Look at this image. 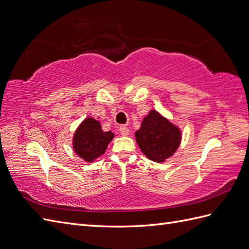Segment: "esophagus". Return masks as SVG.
Returning a JSON list of instances; mask_svg holds the SVG:
<instances>
[{
  "instance_id": "esophagus-1",
  "label": "esophagus",
  "mask_w": 249,
  "mask_h": 249,
  "mask_svg": "<svg viewBox=\"0 0 249 249\" xmlns=\"http://www.w3.org/2000/svg\"><path fill=\"white\" fill-rule=\"evenodd\" d=\"M120 132H121V135H122V136H127L129 134L128 127H126L125 125H122L120 127Z\"/></svg>"
}]
</instances>
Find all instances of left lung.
I'll list each match as a JSON object with an SVG mask.
<instances>
[{"label": "left lung", "mask_w": 249, "mask_h": 249, "mask_svg": "<svg viewBox=\"0 0 249 249\" xmlns=\"http://www.w3.org/2000/svg\"><path fill=\"white\" fill-rule=\"evenodd\" d=\"M135 136L142 153L159 163L170 158L181 141L180 129L156 110H151L143 119Z\"/></svg>", "instance_id": "obj_1"}]
</instances>
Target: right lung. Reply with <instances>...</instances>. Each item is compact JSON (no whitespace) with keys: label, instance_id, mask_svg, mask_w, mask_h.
I'll list each match as a JSON object with an SVG mask.
<instances>
[{"label":"right lung","instance_id":"obj_1","mask_svg":"<svg viewBox=\"0 0 249 249\" xmlns=\"http://www.w3.org/2000/svg\"><path fill=\"white\" fill-rule=\"evenodd\" d=\"M114 135L111 131H103L98 121L93 118L85 119L73 137V148L78 157L87 162L93 161L105 153Z\"/></svg>","mask_w":249,"mask_h":249}]
</instances>
